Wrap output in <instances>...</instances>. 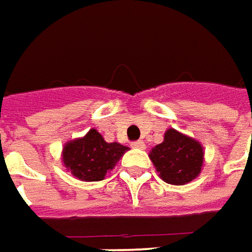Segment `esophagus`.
I'll return each instance as SVG.
<instances>
[{
	"instance_id": "1",
	"label": "esophagus",
	"mask_w": 252,
	"mask_h": 252,
	"mask_svg": "<svg viewBox=\"0 0 252 252\" xmlns=\"http://www.w3.org/2000/svg\"><path fill=\"white\" fill-rule=\"evenodd\" d=\"M131 147H133V148H140V150H144L146 144H144L141 140H137V141H133V143H131Z\"/></svg>"
}]
</instances>
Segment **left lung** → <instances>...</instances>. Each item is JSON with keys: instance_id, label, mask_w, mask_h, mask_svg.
Wrapping results in <instances>:
<instances>
[{"instance_id": "1", "label": "left lung", "mask_w": 252, "mask_h": 252, "mask_svg": "<svg viewBox=\"0 0 252 252\" xmlns=\"http://www.w3.org/2000/svg\"><path fill=\"white\" fill-rule=\"evenodd\" d=\"M150 158L162 180L182 186L200 175L204 153L198 141L169 129L165 133L163 143L151 150Z\"/></svg>"}]
</instances>
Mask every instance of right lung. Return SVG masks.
<instances>
[{
	"instance_id": "1",
	"label": "right lung",
	"mask_w": 252,
	"mask_h": 252,
	"mask_svg": "<svg viewBox=\"0 0 252 252\" xmlns=\"http://www.w3.org/2000/svg\"><path fill=\"white\" fill-rule=\"evenodd\" d=\"M127 147L119 143H106L95 129L86 136L67 143L63 148V163L75 177L86 182L102 180L112 169Z\"/></svg>"
}]
</instances>
